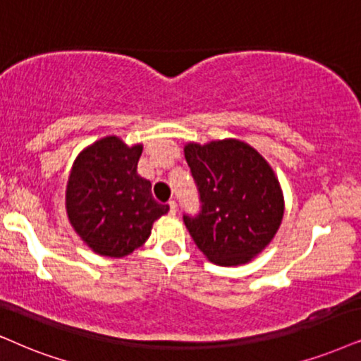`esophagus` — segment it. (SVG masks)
Listing matches in <instances>:
<instances>
[{
  "label": "esophagus",
  "instance_id": "obj_1",
  "mask_svg": "<svg viewBox=\"0 0 361 361\" xmlns=\"http://www.w3.org/2000/svg\"><path fill=\"white\" fill-rule=\"evenodd\" d=\"M168 204H170V213H171V214H176V212H178L176 202H170Z\"/></svg>",
  "mask_w": 361,
  "mask_h": 361
}]
</instances>
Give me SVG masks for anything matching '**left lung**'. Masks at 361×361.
Instances as JSON below:
<instances>
[{
	"mask_svg": "<svg viewBox=\"0 0 361 361\" xmlns=\"http://www.w3.org/2000/svg\"><path fill=\"white\" fill-rule=\"evenodd\" d=\"M183 152L202 200L198 216H183L191 238L214 264L252 262L275 238L285 213L270 163L236 138L190 141Z\"/></svg>",
	"mask_w": 361,
	"mask_h": 361,
	"instance_id": "1",
	"label": "left lung"
}]
</instances>
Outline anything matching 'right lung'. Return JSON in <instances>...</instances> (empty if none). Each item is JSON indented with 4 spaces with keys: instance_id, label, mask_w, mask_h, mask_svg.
<instances>
[{
    "instance_id": "right-lung-1",
    "label": "right lung",
    "mask_w": 361,
    "mask_h": 361,
    "mask_svg": "<svg viewBox=\"0 0 361 361\" xmlns=\"http://www.w3.org/2000/svg\"><path fill=\"white\" fill-rule=\"evenodd\" d=\"M143 145H128L115 135L81 149L66 183L68 220L93 253L123 258L152 235L153 223L168 213L152 183L136 171Z\"/></svg>"
}]
</instances>
